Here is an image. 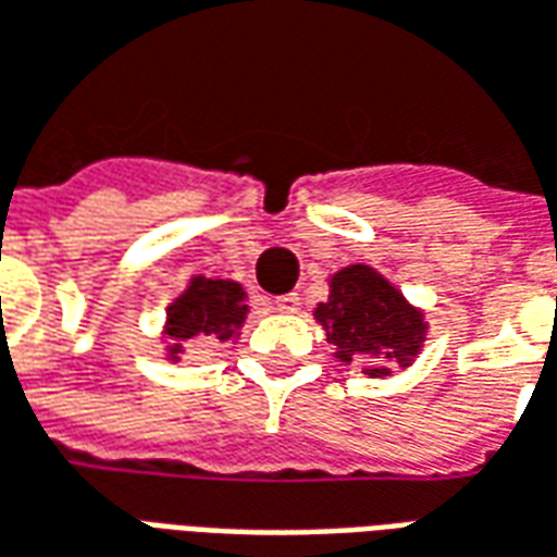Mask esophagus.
I'll use <instances>...</instances> for the list:
<instances>
[{"label":"esophagus","instance_id":"esophagus-1","mask_svg":"<svg viewBox=\"0 0 557 557\" xmlns=\"http://www.w3.org/2000/svg\"><path fill=\"white\" fill-rule=\"evenodd\" d=\"M275 309L285 311V314H294L299 309V294H282V297H275Z\"/></svg>","mask_w":557,"mask_h":557}]
</instances>
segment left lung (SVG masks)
<instances>
[{"label": "left lung", "mask_w": 557, "mask_h": 557, "mask_svg": "<svg viewBox=\"0 0 557 557\" xmlns=\"http://www.w3.org/2000/svg\"><path fill=\"white\" fill-rule=\"evenodd\" d=\"M314 318L326 330L335 357L362 362V374L384 377L393 366H411L425 342L423 314L372 267H345L330 282V299Z\"/></svg>", "instance_id": "1"}]
</instances>
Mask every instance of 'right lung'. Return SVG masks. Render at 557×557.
Here are the masks:
<instances>
[{"label": "right lung", "mask_w": 557, "mask_h": 557, "mask_svg": "<svg viewBox=\"0 0 557 557\" xmlns=\"http://www.w3.org/2000/svg\"><path fill=\"white\" fill-rule=\"evenodd\" d=\"M243 287L224 278H195L183 297L168 309V335H171V360L183 350L180 342L195 335H212V342H234L236 330L246 321L248 306Z\"/></svg>", "instance_id": "obj_1"}]
</instances>
